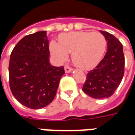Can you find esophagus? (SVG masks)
Instances as JSON below:
<instances>
[{"label":"esophagus","instance_id":"1","mask_svg":"<svg viewBox=\"0 0 135 135\" xmlns=\"http://www.w3.org/2000/svg\"><path fill=\"white\" fill-rule=\"evenodd\" d=\"M64 69H65V72H66V73H69V72H71V71L73 70V69H72V68H71L70 66H69L68 65H66V66H65Z\"/></svg>","mask_w":135,"mask_h":135}]
</instances>
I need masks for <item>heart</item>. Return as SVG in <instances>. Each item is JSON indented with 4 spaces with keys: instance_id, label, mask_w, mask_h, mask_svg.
I'll use <instances>...</instances> for the list:
<instances>
[{
    "instance_id": "b5f03b06",
    "label": "heart",
    "mask_w": 135,
    "mask_h": 135,
    "mask_svg": "<svg viewBox=\"0 0 135 135\" xmlns=\"http://www.w3.org/2000/svg\"><path fill=\"white\" fill-rule=\"evenodd\" d=\"M106 40L98 32H74L62 34L59 44L52 41L51 54L59 61L64 62L71 54L75 66L82 69H91L98 64L106 48Z\"/></svg>"
}]
</instances>
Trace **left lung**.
Masks as SVG:
<instances>
[{"label":"left lung","instance_id":"8db88e82","mask_svg":"<svg viewBox=\"0 0 135 135\" xmlns=\"http://www.w3.org/2000/svg\"><path fill=\"white\" fill-rule=\"evenodd\" d=\"M107 41V52L94 69L89 71L82 90L91 98L102 99L110 97L122 82L124 74L123 46L118 39L100 30Z\"/></svg>","mask_w":135,"mask_h":135}]
</instances>
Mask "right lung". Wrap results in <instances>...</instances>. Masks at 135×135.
<instances>
[{
  "mask_svg": "<svg viewBox=\"0 0 135 135\" xmlns=\"http://www.w3.org/2000/svg\"><path fill=\"white\" fill-rule=\"evenodd\" d=\"M46 31L25 36L11 53L9 85L14 98L25 106L40 109L53 101L59 82L64 74L63 66L50 64Z\"/></svg>",
  "mask_w": 135,
  "mask_h": 135,
  "instance_id": "right-lung-1",
  "label": "right lung"
}]
</instances>
